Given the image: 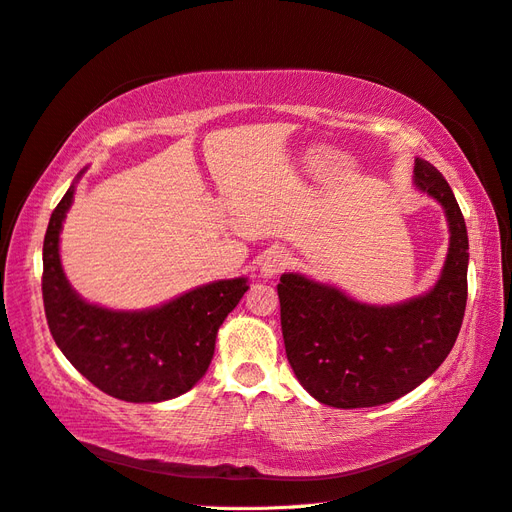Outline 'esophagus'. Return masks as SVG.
<instances>
[{"instance_id":"obj_1","label":"esophagus","mask_w":512,"mask_h":512,"mask_svg":"<svg viewBox=\"0 0 512 512\" xmlns=\"http://www.w3.org/2000/svg\"><path fill=\"white\" fill-rule=\"evenodd\" d=\"M290 259L292 257L287 255L285 251H279V248H272V251H268L264 255V259H261L259 274L264 279H274L279 272H283L287 266H290Z\"/></svg>"}]
</instances>
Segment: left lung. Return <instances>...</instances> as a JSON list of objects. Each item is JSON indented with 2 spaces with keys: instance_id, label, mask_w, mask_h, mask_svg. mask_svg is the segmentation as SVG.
I'll return each instance as SVG.
<instances>
[{
  "instance_id": "8db88e82",
  "label": "left lung",
  "mask_w": 512,
  "mask_h": 512,
  "mask_svg": "<svg viewBox=\"0 0 512 512\" xmlns=\"http://www.w3.org/2000/svg\"><path fill=\"white\" fill-rule=\"evenodd\" d=\"M413 183L441 207L450 246L437 283L398 305H370L335 285L285 272L277 285L285 355L313 398L363 409L402 398L450 355L467 303L469 240L454 192L439 170L415 160Z\"/></svg>"
}]
</instances>
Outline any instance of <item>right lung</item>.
Wrapping results in <instances>:
<instances>
[{"mask_svg": "<svg viewBox=\"0 0 512 512\" xmlns=\"http://www.w3.org/2000/svg\"><path fill=\"white\" fill-rule=\"evenodd\" d=\"M77 179L51 214L43 242L49 331L73 368L108 396L125 402L173 400L205 376L220 324L240 303L248 279L199 285L160 307L138 311L88 303L73 290L60 261V231Z\"/></svg>", "mask_w": 512, "mask_h": 512, "instance_id": "right-lung-1", "label": "right lung"}]
</instances>
